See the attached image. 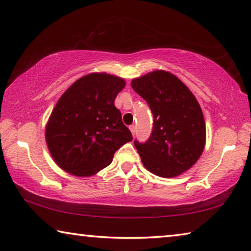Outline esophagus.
Here are the masks:
<instances>
[{"mask_svg": "<svg viewBox=\"0 0 251 251\" xmlns=\"http://www.w3.org/2000/svg\"><path fill=\"white\" fill-rule=\"evenodd\" d=\"M129 129H130V131H131V134H133V136L135 135V125H131V126H129Z\"/></svg>", "mask_w": 251, "mask_h": 251, "instance_id": "1", "label": "esophagus"}]
</instances>
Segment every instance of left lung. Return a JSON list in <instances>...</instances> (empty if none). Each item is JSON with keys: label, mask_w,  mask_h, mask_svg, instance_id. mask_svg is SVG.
<instances>
[{"label": "left lung", "mask_w": 251, "mask_h": 251, "mask_svg": "<svg viewBox=\"0 0 251 251\" xmlns=\"http://www.w3.org/2000/svg\"><path fill=\"white\" fill-rule=\"evenodd\" d=\"M130 85L154 116L148 141L134 142L144 166L164 178L188 171L206 144L205 120L196 97L179 78L163 70L134 78Z\"/></svg>", "instance_id": "obj_1"}]
</instances>
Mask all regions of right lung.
<instances>
[{"instance_id":"1","label":"right lung","mask_w":251,"mask_h":251,"mask_svg":"<svg viewBox=\"0 0 251 251\" xmlns=\"http://www.w3.org/2000/svg\"><path fill=\"white\" fill-rule=\"evenodd\" d=\"M125 80L91 73L67 88L55 105L45 128L53 159L63 171L88 177L112 163L115 151L133 141L114 100Z\"/></svg>"}]
</instances>
